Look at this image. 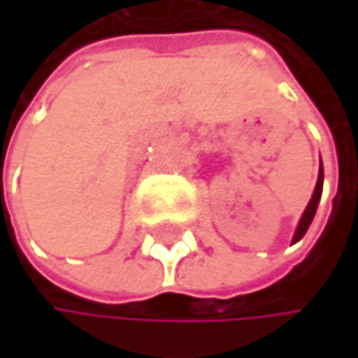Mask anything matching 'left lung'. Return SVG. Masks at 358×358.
<instances>
[{"label": "left lung", "mask_w": 358, "mask_h": 358, "mask_svg": "<svg viewBox=\"0 0 358 358\" xmlns=\"http://www.w3.org/2000/svg\"><path fill=\"white\" fill-rule=\"evenodd\" d=\"M322 178H324V171H322V163H320V171H318V182H315V191H313V195H311V201L307 203V210L303 213V219H301V223H299V227H296V231H294V241H292V243H296V241H301V238L305 236L307 227H309L311 221H313L315 208H318V201H320V195H322Z\"/></svg>", "instance_id": "left-lung-1"}]
</instances>
